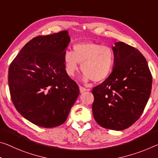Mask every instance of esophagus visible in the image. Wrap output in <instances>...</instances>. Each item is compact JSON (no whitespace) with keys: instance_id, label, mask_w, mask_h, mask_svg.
I'll return each mask as SVG.
<instances>
[{"instance_id":"obj_1","label":"esophagus","mask_w":158,"mask_h":158,"mask_svg":"<svg viewBox=\"0 0 158 158\" xmlns=\"http://www.w3.org/2000/svg\"><path fill=\"white\" fill-rule=\"evenodd\" d=\"M79 91H80V93H84V92H85V91H89V89H85L84 87H82V86H79Z\"/></svg>"}]
</instances>
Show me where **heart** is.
Segmentation results:
<instances>
[{
  "label": "heart",
  "instance_id": "heart-1",
  "mask_svg": "<svg viewBox=\"0 0 158 158\" xmlns=\"http://www.w3.org/2000/svg\"><path fill=\"white\" fill-rule=\"evenodd\" d=\"M64 62L67 74L74 77L81 64L84 81L100 82L107 79L113 69L115 56L110 47L93 42H82L73 46V52H64Z\"/></svg>",
  "mask_w": 158,
  "mask_h": 158
}]
</instances>
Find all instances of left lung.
Instances as JSON below:
<instances>
[{
  "label": "left lung",
  "mask_w": 158,
  "mask_h": 158,
  "mask_svg": "<svg viewBox=\"0 0 158 158\" xmlns=\"http://www.w3.org/2000/svg\"><path fill=\"white\" fill-rule=\"evenodd\" d=\"M115 62L110 76L92 93L94 117L103 128L121 131L131 126L151 96L152 76L139 50L123 42L112 46Z\"/></svg>",
  "instance_id": "left-lung-1"
}]
</instances>
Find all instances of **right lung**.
<instances>
[{"mask_svg": "<svg viewBox=\"0 0 158 158\" xmlns=\"http://www.w3.org/2000/svg\"><path fill=\"white\" fill-rule=\"evenodd\" d=\"M69 42L67 31L35 37L9 67L12 102L22 117L37 126L63 124L79 96V86L67 74L63 59Z\"/></svg>", "mask_w": 158, "mask_h": 158, "instance_id": "add662e5", "label": "right lung"}]
</instances>
